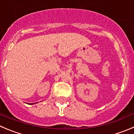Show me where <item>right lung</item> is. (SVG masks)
<instances>
[{"label": "right lung", "instance_id": "right-lung-1", "mask_svg": "<svg viewBox=\"0 0 134 134\" xmlns=\"http://www.w3.org/2000/svg\"><path fill=\"white\" fill-rule=\"evenodd\" d=\"M31 104V103H30V104Z\"/></svg>", "mask_w": 134, "mask_h": 134}]
</instances>
